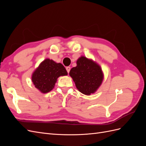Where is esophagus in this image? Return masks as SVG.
Wrapping results in <instances>:
<instances>
[{
	"mask_svg": "<svg viewBox=\"0 0 146 146\" xmlns=\"http://www.w3.org/2000/svg\"><path fill=\"white\" fill-rule=\"evenodd\" d=\"M66 70H67L68 73H69L70 72V68L69 67V66H68V67H66Z\"/></svg>",
	"mask_w": 146,
	"mask_h": 146,
	"instance_id": "obj_1",
	"label": "esophagus"
}]
</instances>
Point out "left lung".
<instances>
[{
	"instance_id": "obj_1",
	"label": "left lung",
	"mask_w": 146,
	"mask_h": 146,
	"mask_svg": "<svg viewBox=\"0 0 146 146\" xmlns=\"http://www.w3.org/2000/svg\"><path fill=\"white\" fill-rule=\"evenodd\" d=\"M78 91L90 95L98 89L104 78L101 68L91 60L81 56L77 61V66L69 72Z\"/></svg>"
}]
</instances>
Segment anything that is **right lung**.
<instances>
[{
	"label": "right lung",
	"mask_w": 146,
	"mask_h": 146,
	"mask_svg": "<svg viewBox=\"0 0 146 146\" xmlns=\"http://www.w3.org/2000/svg\"><path fill=\"white\" fill-rule=\"evenodd\" d=\"M66 75L68 72L62 64L46 59L33 73L32 80L37 89L47 93L54 88L57 78Z\"/></svg>",
	"instance_id": "obj_1"
}]
</instances>
